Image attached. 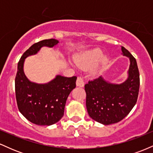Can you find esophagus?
<instances>
[{"label":"esophagus","mask_w":153,"mask_h":153,"mask_svg":"<svg viewBox=\"0 0 153 153\" xmlns=\"http://www.w3.org/2000/svg\"><path fill=\"white\" fill-rule=\"evenodd\" d=\"M76 85H77V86H78V87H83L84 86V80H83V78H82V77H78V78H77Z\"/></svg>","instance_id":"1"}]
</instances>
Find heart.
<instances>
[{"instance_id": "b5f03b06", "label": "heart", "mask_w": 153, "mask_h": 153, "mask_svg": "<svg viewBox=\"0 0 153 153\" xmlns=\"http://www.w3.org/2000/svg\"><path fill=\"white\" fill-rule=\"evenodd\" d=\"M103 55L102 50L99 48H96L80 54L75 58V62L80 68H86L95 65L101 59V65H103L106 64V59L104 57L102 58ZM99 70V67H96L94 72H98Z\"/></svg>"}]
</instances>
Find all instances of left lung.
<instances>
[{
    "instance_id": "8db88e82",
    "label": "left lung",
    "mask_w": 153,
    "mask_h": 153,
    "mask_svg": "<svg viewBox=\"0 0 153 153\" xmlns=\"http://www.w3.org/2000/svg\"><path fill=\"white\" fill-rule=\"evenodd\" d=\"M122 51L130 61L125 81L121 84L111 83L101 76L85 85L88 113L91 118L104 125L122 121L137 101L140 73L137 61L124 47Z\"/></svg>"
}]
</instances>
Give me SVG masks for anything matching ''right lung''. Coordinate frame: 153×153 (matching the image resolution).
I'll list each match as a JSON object with an SVG mask.
<instances>
[{"label": "right lung", "instance_id": "add662e5", "mask_svg": "<svg viewBox=\"0 0 153 153\" xmlns=\"http://www.w3.org/2000/svg\"><path fill=\"white\" fill-rule=\"evenodd\" d=\"M59 43L54 39L35 43L23 54L18 63L15 91L19 110L26 119L37 125L50 126L64 115L67 99L76 86V76L67 78L57 75L47 83L31 82L24 74L26 57L36 54L42 47H53Z\"/></svg>", "mask_w": 153, "mask_h": 153}]
</instances>
